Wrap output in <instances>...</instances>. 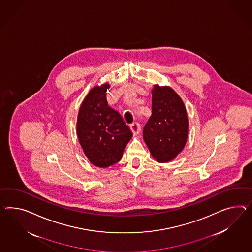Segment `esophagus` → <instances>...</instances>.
I'll return each mask as SVG.
<instances>
[{
  "label": "esophagus",
  "instance_id": "1",
  "mask_svg": "<svg viewBox=\"0 0 252 252\" xmlns=\"http://www.w3.org/2000/svg\"><path fill=\"white\" fill-rule=\"evenodd\" d=\"M129 129L132 131L133 135H137L141 130V126L138 123H132L129 125Z\"/></svg>",
  "mask_w": 252,
  "mask_h": 252
}]
</instances>
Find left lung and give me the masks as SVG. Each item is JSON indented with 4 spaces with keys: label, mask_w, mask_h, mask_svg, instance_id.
<instances>
[{
    "label": "left lung",
    "mask_w": 252,
    "mask_h": 252,
    "mask_svg": "<svg viewBox=\"0 0 252 252\" xmlns=\"http://www.w3.org/2000/svg\"><path fill=\"white\" fill-rule=\"evenodd\" d=\"M187 109L180 96L168 87L152 90V115L143 128V140L159 162L174 160L185 148L188 136Z\"/></svg>",
    "instance_id": "left-lung-1"
}]
</instances>
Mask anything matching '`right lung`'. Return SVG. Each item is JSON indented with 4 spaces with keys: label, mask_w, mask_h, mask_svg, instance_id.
Wrapping results in <instances>:
<instances>
[{
    "label": "right lung",
    "mask_w": 252,
    "mask_h": 252,
    "mask_svg": "<svg viewBox=\"0 0 252 252\" xmlns=\"http://www.w3.org/2000/svg\"><path fill=\"white\" fill-rule=\"evenodd\" d=\"M109 89V83L92 88L82 101L77 121V135L85 155L100 168L120 161L132 136L120 113L108 106Z\"/></svg>",
    "instance_id": "right-lung-1"
}]
</instances>
